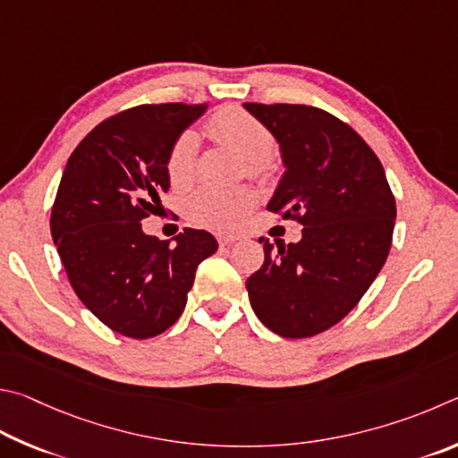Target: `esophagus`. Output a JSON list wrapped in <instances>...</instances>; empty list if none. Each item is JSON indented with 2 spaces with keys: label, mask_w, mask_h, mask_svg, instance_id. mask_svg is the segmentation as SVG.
Masks as SVG:
<instances>
[{
  "label": "esophagus",
  "mask_w": 458,
  "mask_h": 458,
  "mask_svg": "<svg viewBox=\"0 0 458 458\" xmlns=\"http://www.w3.org/2000/svg\"><path fill=\"white\" fill-rule=\"evenodd\" d=\"M216 242H219L221 247H227L231 243H235L237 237H233V235H216Z\"/></svg>",
  "instance_id": "1"
}]
</instances>
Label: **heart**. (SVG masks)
I'll return each instance as SVG.
<instances>
[{
  "label": "heart",
  "instance_id": "obj_1",
  "mask_svg": "<svg viewBox=\"0 0 458 458\" xmlns=\"http://www.w3.org/2000/svg\"><path fill=\"white\" fill-rule=\"evenodd\" d=\"M207 134L215 142L233 148L247 158V173L267 179L274 171L269 155L276 148V139L258 116L242 106L216 108L207 120ZM199 142L192 131H182L173 140L166 155V174L174 187H187L197 173ZM255 205V192L250 187H200L182 200L189 221L207 229L227 231L242 223L247 211Z\"/></svg>",
  "mask_w": 458,
  "mask_h": 458
}]
</instances>
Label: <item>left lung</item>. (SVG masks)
I'll use <instances>...</instances> for the list:
<instances>
[{"label":"left lung","instance_id":"obj_1","mask_svg":"<svg viewBox=\"0 0 458 458\" xmlns=\"http://www.w3.org/2000/svg\"><path fill=\"white\" fill-rule=\"evenodd\" d=\"M282 147L285 174L267 211L303 225L247 279L251 308L282 338L330 330L358 306L392 245L396 200L376 152L354 128L306 104L245 102Z\"/></svg>","mask_w":458,"mask_h":458}]
</instances>
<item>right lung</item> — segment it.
Here are the masks:
<instances>
[{
	"mask_svg": "<svg viewBox=\"0 0 458 458\" xmlns=\"http://www.w3.org/2000/svg\"><path fill=\"white\" fill-rule=\"evenodd\" d=\"M208 104H140L94 126L68 158L50 229L80 301L126 338L147 340L182 314L199 263L216 251L203 229L176 243L142 231L168 191L173 140Z\"/></svg>",
	"mask_w": 458,
	"mask_h": 458,
	"instance_id": "1",
	"label": "right lung"
}]
</instances>
